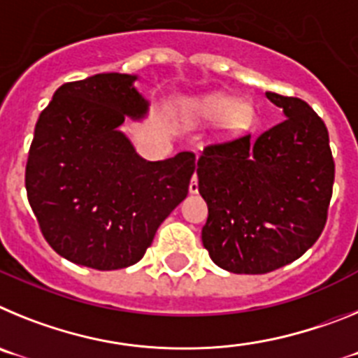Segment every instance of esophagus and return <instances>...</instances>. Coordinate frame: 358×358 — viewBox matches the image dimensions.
Listing matches in <instances>:
<instances>
[{
	"mask_svg": "<svg viewBox=\"0 0 358 358\" xmlns=\"http://www.w3.org/2000/svg\"><path fill=\"white\" fill-rule=\"evenodd\" d=\"M189 194H199V182H197V177L194 176L192 182H189Z\"/></svg>",
	"mask_w": 358,
	"mask_h": 358,
	"instance_id": "34e87169",
	"label": "esophagus"
}]
</instances>
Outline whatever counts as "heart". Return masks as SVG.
Here are the masks:
<instances>
[{
	"label": "heart",
	"mask_w": 358,
	"mask_h": 358,
	"mask_svg": "<svg viewBox=\"0 0 358 358\" xmlns=\"http://www.w3.org/2000/svg\"><path fill=\"white\" fill-rule=\"evenodd\" d=\"M236 102L229 96H222V94H211V96L202 98L199 102H195L192 106V109L195 110V115L201 116L204 120H215L222 118V116L229 115L231 122H236L240 120V110H235Z\"/></svg>",
	"instance_id": "b5f03b06"
}]
</instances>
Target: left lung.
I'll list each match as a JSON object with an SVG mask.
<instances>
[{
  "mask_svg": "<svg viewBox=\"0 0 358 358\" xmlns=\"http://www.w3.org/2000/svg\"><path fill=\"white\" fill-rule=\"evenodd\" d=\"M285 120L208 145L197 161L208 204L202 243L235 274H265L305 255L327 224L335 164L327 125L306 102L267 91Z\"/></svg>",
  "mask_w": 358,
  "mask_h": 358,
  "instance_id": "obj_1",
  "label": "left lung"
}]
</instances>
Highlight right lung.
<instances>
[{"label": "right lung", "instance_id": "obj_1", "mask_svg": "<svg viewBox=\"0 0 358 358\" xmlns=\"http://www.w3.org/2000/svg\"><path fill=\"white\" fill-rule=\"evenodd\" d=\"M138 75L98 73L62 84L37 120L28 152V202L55 252L84 267L134 265L188 195L195 156L147 161L120 131L143 120Z\"/></svg>", "mask_w": 358, "mask_h": 358}]
</instances>
